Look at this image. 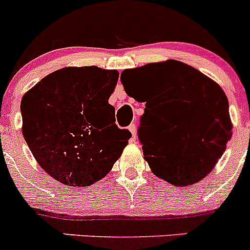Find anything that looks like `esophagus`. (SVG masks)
<instances>
[{
    "label": "esophagus",
    "instance_id": "34e87169",
    "mask_svg": "<svg viewBox=\"0 0 250 250\" xmlns=\"http://www.w3.org/2000/svg\"><path fill=\"white\" fill-rule=\"evenodd\" d=\"M129 130H130V133H132V137H133V139H135V138H137V125H134V123H132V125H129Z\"/></svg>",
    "mask_w": 250,
    "mask_h": 250
}]
</instances>
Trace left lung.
Instances as JSON below:
<instances>
[{"label": "left lung", "instance_id": "obj_1", "mask_svg": "<svg viewBox=\"0 0 250 250\" xmlns=\"http://www.w3.org/2000/svg\"><path fill=\"white\" fill-rule=\"evenodd\" d=\"M121 81L129 97L146 103L138 138L152 172L176 186L206 178L232 137L229 100L220 85L178 60L127 69ZM152 109L163 125L148 143L141 129Z\"/></svg>", "mask_w": 250, "mask_h": 250}]
</instances>
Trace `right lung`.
Listing matches in <instances>:
<instances>
[{"instance_id":"obj_1","label":"right lung","mask_w":250,"mask_h":250,"mask_svg":"<svg viewBox=\"0 0 250 250\" xmlns=\"http://www.w3.org/2000/svg\"><path fill=\"white\" fill-rule=\"evenodd\" d=\"M118 71L65 67L22 97V135L39 165L62 184L89 186L120 158L132 133L109 104Z\"/></svg>"}]
</instances>
